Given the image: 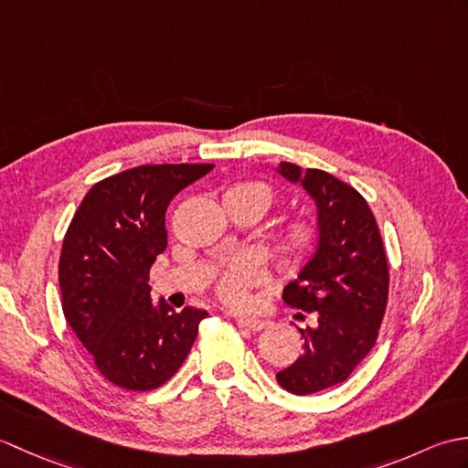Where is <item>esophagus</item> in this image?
<instances>
[{"mask_svg":"<svg viewBox=\"0 0 468 468\" xmlns=\"http://www.w3.org/2000/svg\"><path fill=\"white\" fill-rule=\"evenodd\" d=\"M237 324L247 327V330H253V332H261L267 325H270V322L260 320V317H237Z\"/></svg>","mask_w":468,"mask_h":468,"instance_id":"1","label":"esophagus"}]
</instances>
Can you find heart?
Returning a JSON list of instances; mask_svg holds the SVG:
<instances>
[{"label": "heart", "mask_w": 468, "mask_h": 468, "mask_svg": "<svg viewBox=\"0 0 468 468\" xmlns=\"http://www.w3.org/2000/svg\"><path fill=\"white\" fill-rule=\"evenodd\" d=\"M231 193H241L250 197L263 208V213L275 201L273 188L265 183H243L231 188ZM317 241H320V231L317 225L307 221V218H293L287 223L280 233V245L283 253L292 261L302 263L310 257ZM265 280V271L261 263L253 255H237L235 260L229 261L217 283V293L229 305H245L250 300V287L261 283Z\"/></svg>", "instance_id": "b5f03b06"}]
</instances>
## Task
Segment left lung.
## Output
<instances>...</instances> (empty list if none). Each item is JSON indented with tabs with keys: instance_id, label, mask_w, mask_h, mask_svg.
<instances>
[{
	"instance_id": "obj_1",
	"label": "left lung",
	"mask_w": 468,
	"mask_h": 468,
	"mask_svg": "<svg viewBox=\"0 0 468 468\" xmlns=\"http://www.w3.org/2000/svg\"><path fill=\"white\" fill-rule=\"evenodd\" d=\"M277 173L300 183L317 207L315 253L282 295L287 305L314 312L317 325L300 330L303 354L275 374L283 390L305 396L347 380L372 350L390 273L374 213L354 186L292 163H280Z\"/></svg>"
}]
</instances>
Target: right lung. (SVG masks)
I'll list each match as a JSON object with an SVG mask.
<instances>
[{"instance_id": "1", "label": "right lung", "mask_w": 468, "mask_h": 468, "mask_svg": "<svg viewBox=\"0 0 468 468\" xmlns=\"http://www.w3.org/2000/svg\"><path fill=\"white\" fill-rule=\"evenodd\" d=\"M213 165H143L96 183L69 223L58 280L66 322L108 382L146 392L171 380L205 310L153 305L148 271L166 250L173 197Z\"/></svg>"}]
</instances>
